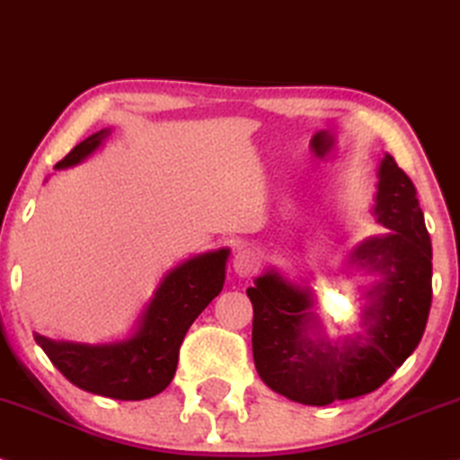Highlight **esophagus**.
<instances>
[{
    "label": "esophagus",
    "instance_id": "esophagus-1",
    "mask_svg": "<svg viewBox=\"0 0 460 460\" xmlns=\"http://www.w3.org/2000/svg\"><path fill=\"white\" fill-rule=\"evenodd\" d=\"M234 270L240 276H252L259 270V254L251 248H240L234 257Z\"/></svg>",
    "mask_w": 460,
    "mask_h": 460
}]
</instances>
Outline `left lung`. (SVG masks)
Here are the masks:
<instances>
[{"label": "left lung", "instance_id": "obj_1", "mask_svg": "<svg viewBox=\"0 0 460 460\" xmlns=\"http://www.w3.org/2000/svg\"><path fill=\"white\" fill-rule=\"evenodd\" d=\"M379 223L392 234L364 242L358 265L384 274L373 287L368 330L339 345L308 339L311 296L265 274L248 287L252 302V358L259 377L302 405L323 407L384 385L422 339L433 300V246L411 177L385 154L379 167Z\"/></svg>", "mask_w": 460, "mask_h": 460}]
</instances>
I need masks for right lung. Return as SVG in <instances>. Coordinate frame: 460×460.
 <instances>
[{"mask_svg":"<svg viewBox=\"0 0 460 460\" xmlns=\"http://www.w3.org/2000/svg\"><path fill=\"white\" fill-rule=\"evenodd\" d=\"M107 130L72 147L55 169L72 167L101 146ZM229 251L206 252L164 276L135 336L113 345H76L36 334L53 367L76 388L118 401L156 396L173 379L180 347L203 308L223 291Z\"/></svg>","mask_w":460,"mask_h":460,"instance_id":"obj_1","label":"right lung"}]
</instances>
